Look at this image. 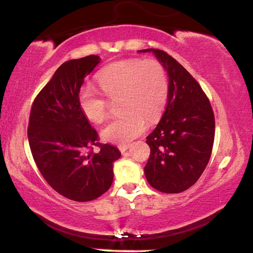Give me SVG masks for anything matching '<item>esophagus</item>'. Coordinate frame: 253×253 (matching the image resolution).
I'll return each instance as SVG.
<instances>
[{
	"instance_id": "obj_1",
	"label": "esophagus",
	"mask_w": 253,
	"mask_h": 253,
	"mask_svg": "<svg viewBox=\"0 0 253 253\" xmlns=\"http://www.w3.org/2000/svg\"><path fill=\"white\" fill-rule=\"evenodd\" d=\"M130 148V144L129 143H128V144H120L119 146H118V149H119V151L122 153H124V152H126V151Z\"/></svg>"
}]
</instances>
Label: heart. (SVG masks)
<instances>
[{
    "instance_id": "obj_1",
    "label": "heart",
    "mask_w": 253,
    "mask_h": 253,
    "mask_svg": "<svg viewBox=\"0 0 253 253\" xmlns=\"http://www.w3.org/2000/svg\"><path fill=\"white\" fill-rule=\"evenodd\" d=\"M105 96H120L123 112L103 128L107 142L123 144L145 130L146 120L154 123L163 114L168 97V77L157 60L125 59L109 63L96 75ZM81 110L89 122L101 124L109 115L108 101L95 88L85 86L78 96Z\"/></svg>"
}]
</instances>
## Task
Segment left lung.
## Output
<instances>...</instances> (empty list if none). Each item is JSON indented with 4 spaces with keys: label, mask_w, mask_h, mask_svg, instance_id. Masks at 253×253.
<instances>
[{
    "label": "left lung",
    "mask_w": 253,
    "mask_h": 253,
    "mask_svg": "<svg viewBox=\"0 0 253 253\" xmlns=\"http://www.w3.org/2000/svg\"><path fill=\"white\" fill-rule=\"evenodd\" d=\"M153 52L168 73V99L163 118L146 137L150 158L144 167L151 186L164 193H180L202 175L214 139L210 101L192 75L167 52Z\"/></svg>",
    "instance_id": "left-lung-1"
}]
</instances>
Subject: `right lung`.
<instances>
[{"mask_svg": "<svg viewBox=\"0 0 253 253\" xmlns=\"http://www.w3.org/2000/svg\"><path fill=\"white\" fill-rule=\"evenodd\" d=\"M100 56L62 63L34 100L28 142L39 170L54 191L74 201H92L110 188L119 150L99 142L96 130L79 107L85 77ZM93 146L99 150L95 152Z\"/></svg>", "mask_w": 253, "mask_h": 253, "instance_id": "add662e5", "label": "right lung"}]
</instances>
